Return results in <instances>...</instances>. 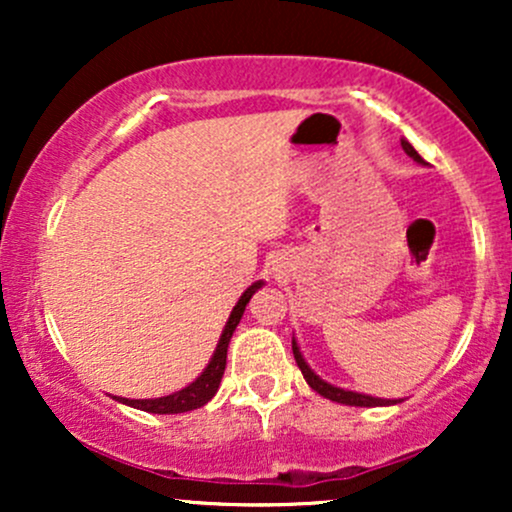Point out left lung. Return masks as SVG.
Instances as JSON below:
<instances>
[{
	"label": "left lung",
	"mask_w": 512,
	"mask_h": 512,
	"mask_svg": "<svg viewBox=\"0 0 512 512\" xmlns=\"http://www.w3.org/2000/svg\"><path fill=\"white\" fill-rule=\"evenodd\" d=\"M402 149L407 151L409 158H414L416 163H421V166H426V161L416 154V149L411 146L407 139H402ZM293 356H296V363L298 368H301L305 383H308L317 395H322L325 399H332V402L337 404H346V407H390V404H399L402 399H380V397H370V395H361V392H354V390H344V387H337V385H330L327 380H322L320 375L315 373L313 368L305 363V358L301 354V346H298L296 337H293Z\"/></svg>",
	"instance_id": "left-lung-1"
}]
</instances>
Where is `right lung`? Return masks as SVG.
<instances>
[{
    "label": "right lung",
    "instance_id": "add662e5",
    "mask_svg": "<svg viewBox=\"0 0 512 512\" xmlns=\"http://www.w3.org/2000/svg\"><path fill=\"white\" fill-rule=\"evenodd\" d=\"M264 281H255V284L245 289L243 296L238 298V303L233 305L231 315H228L226 327H223L219 344H216L214 354H211L207 368L202 370L199 378L192 380L190 385L182 387V390L173 392V395L156 397V399H127V397H113L117 402L127 404V407L149 411V414H182V411H192L204 407L211 397L219 392L223 370H226V354H228V342H231L233 332H236L240 317L245 313V305L250 303V298L255 296L257 289H262Z\"/></svg>",
    "mask_w": 512,
    "mask_h": 512
}]
</instances>
